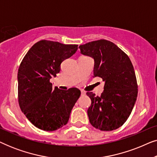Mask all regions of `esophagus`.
Returning a JSON list of instances; mask_svg holds the SVG:
<instances>
[{"label":"esophagus","mask_w":157,"mask_h":157,"mask_svg":"<svg viewBox=\"0 0 157 157\" xmlns=\"http://www.w3.org/2000/svg\"><path fill=\"white\" fill-rule=\"evenodd\" d=\"M81 95H83V96L85 95V94H86V92L83 91H81Z\"/></svg>","instance_id":"1"}]
</instances>
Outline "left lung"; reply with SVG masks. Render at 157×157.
Returning <instances> with one entry per match:
<instances>
[{
	"label": "left lung",
	"mask_w": 157,
	"mask_h": 157,
	"mask_svg": "<svg viewBox=\"0 0 157 157\" xmlns=\"http://www.w3.org/2000/svg\"><path fill=\"white\" fill-rule=\"evenodd\" d=\"M79 48L82 54L94 58V76L105 81L101 96L86 93L91 100L87 111L90 123L101 131L117 129L130 116L138 94L132 61L121 48L107 40H94Z\"/></svg>",
	"instance_id": "8db88e82"
}]
</instances>
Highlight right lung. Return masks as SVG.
I'll list each match as a JSON object with an SVG mask.
<instances>
[{"label": "right lung", "mask_w": 157, "mask_h": 157, "mask_svg": "<svg viewBox=\"0 0 157 157\" xmlns=\"http://www.w3.org/2000/svg\"><path fill=\"white\" fill-rule=\"evenodd\" d=\"M78 45L42 40L23 58L18 71V104L36 127L52 132L68 123L73 107L81 95L76 88L63 91L50 82L61 63L76 52Z\"/></svg>", "instance_id": "obj_1"}]
</instances>
